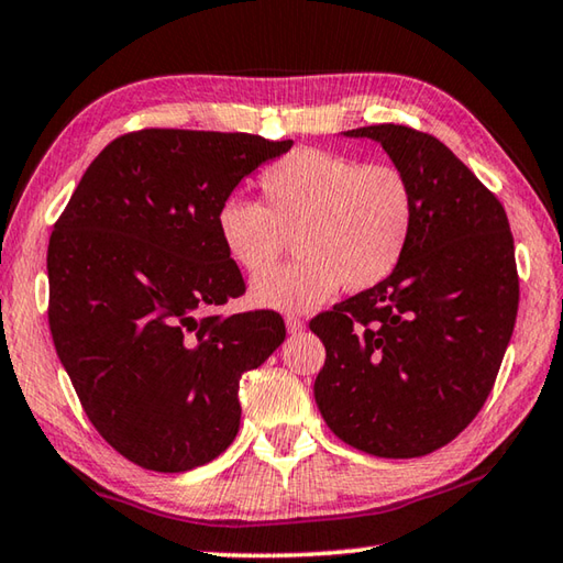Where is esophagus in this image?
<instances>
[{
	"mask_svg": "<svg viewBox=\"0 0 563 563\" xmlns=\"http://www.w3.org/2000/svg\"><path fill=\"white\" fill-rule=\"evenodd\" d=\"M285 328H288V332L290 335H298V332H302V328H305V322L300 320V316H285Z\"/></svg>",
	"mask_w": 563,
	"mask_h": 563,
	"instance_id": "1",
	"label": "esophagus"
}]
</instances>
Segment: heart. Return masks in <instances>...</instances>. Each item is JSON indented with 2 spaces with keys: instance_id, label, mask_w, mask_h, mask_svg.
Returning <instances> with one entry per match:
<instances>
[{
  "instance_id": "obj_1",
  "label": "heart",
  "mask_w": 563,
  "mask_h": 563,
  "mask_svg": "<svg viewBox=\"0 0 563 563\" xmlns=\"http://www.w3.org/2000/svg\"><path fill=\"white\" fill-rule=\"evenodd\" d=\"M263 203L231 196L218 206L216 233L238 268L260 273L292 234L301 258L258 275L251 300L273 310H312L342 283L367 290L395 273L415 228V194L393 164H357L298 148L265 168Z\"/></svg>"
}]
</instances>
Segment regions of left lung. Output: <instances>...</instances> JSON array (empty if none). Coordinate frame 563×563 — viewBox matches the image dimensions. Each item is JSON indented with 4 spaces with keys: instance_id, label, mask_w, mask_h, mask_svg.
Segmentation results:
<instances>
[{
    "instance_id": "left-lung-1",
    "label": "left lung",
    "mask_w": 563,
    "mask_h": 563,
    "mask_svg": "<svg viewBox=\"0 0 563 563\" xmlns=\"http://www.w3.org/2000/svg\"><path fill=\"white\" fill-rule=\"evenodd\" d=\"M407 176L415 228L395 273L310 320L325 345L316 402L342 442L409 460L452 442L497 379L519 308L514 238L497 196L430 133L379 123Z\"/></svg>"
}]
</instances>
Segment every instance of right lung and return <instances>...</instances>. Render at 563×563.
Listing matches in <instances>:
<instances>
[{
  "mask_svg": "<svg viewBox=\"0 0 563 563\" xmlns=\"http://www.w3.org/2000/svg\"><path fill=\"white\" fill-rule=\"evenodd\" d=\"M290 146L253 133H126L91 161L54 225L56 355L97 432L144 470L188 472L225 452L243 373L285 340L273 310H206L245 292L218 241V206Z\"/></svg>",
  "mask_w": 563,
  "mask_h": 563,
  "instance_id": "right-lung-1",
  "label": "right lung"
}]
</instances>
